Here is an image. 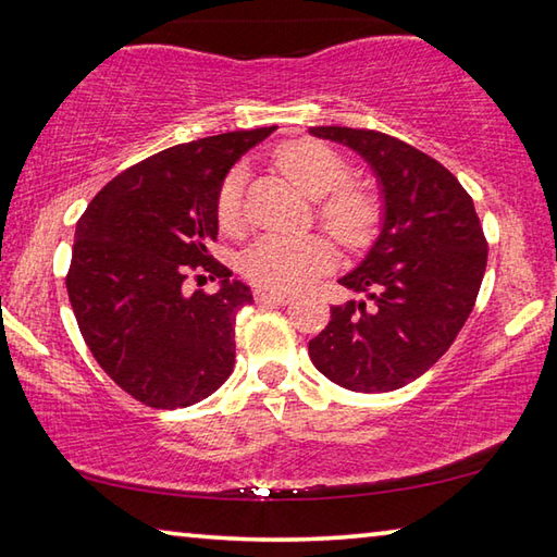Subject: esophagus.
<instances>
[{"label": "esophagus", "mask_w": 557, "mask_h": 557, "mask_svg": "<svg viewBox=\"0 0 557 557\" xmlns=\"http://www.w3.org/2000/svg\"><path fill=\"white\" fill-rule=\"evenodd\" d=\"M256 299L260 305H287V301H292V297L285 295V292H272V289H256Z\"/></svg>", "instance_id": "obj_1"}]
</instances>
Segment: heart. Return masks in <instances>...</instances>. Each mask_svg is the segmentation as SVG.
<instances>
[{
  "label": "heart",
  "instance_id": "1",
  "mask_svg": "<svg viewBox=\"0 0 557 557\" xmlns=\"http://www.w3.org/2000/svg\"><path fill=\"white\" fill-rule=\"evenodd\" d=\"M277 164L301 191L319 201V219L348 245L363 243L379 221V203L369 191L348 186L346 159L317 139H297L277 149ZM245 172L238 166L223 178L215 213L223 228L243 223ZM336 250L326 235H265L245 252L243 272L272 292H292L334 265Z\"/></svg>",
  "mask_w": 557,
  "mask_h": 557
}]
</instances>
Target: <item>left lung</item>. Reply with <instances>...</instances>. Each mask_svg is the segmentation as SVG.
Wrapping results in <instances>:
<instances>
[{
	"label": "left lung",
	"instance_id": "1",
	"mask_svg": "<svg viewBox=\"0 0 557 557\" xmlns=\"http://www.w3.org/2000/svg\"><path fill=\"white\" fill-rule=\"evenodd\" d=\"M309 135L354 149L381 194L379 235L338 277L361 299L332 307L309 358L342 388L398 391L440 361L474 309L486 270L474 201L437 159L383 132L309 127Z\"/></svg>",
	"mask_w": 557,
	"mask_h": 557
}]
</instances>
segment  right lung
<instances>
[{
    "label": "right lung",
    "instance_id": "add662e5",
    "mask_svg": "<svg viewBox=\"0 0 557 557\" xmlns=\"http://www.w3.org/2000/svg\"><path fill=\"white\" fill-rule=\"evenodd\" d=\"M277 127L203 137L125 169L75 225L65 277L73 314L100 369L149 408H186L219 391L235 366V314L252 292L209 256L219 188L238 159ZM201 267L220 292L188 296Z\"/></svg>",
    "mask_w": 557,
    "mask_h": 557
}]
</instances>
